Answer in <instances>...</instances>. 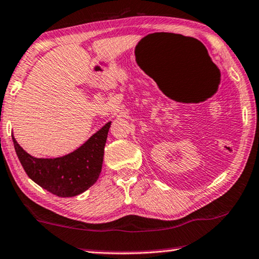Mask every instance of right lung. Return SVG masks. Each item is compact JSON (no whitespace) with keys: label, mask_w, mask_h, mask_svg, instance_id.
Listing matches in <instances>:
<instances>
[{"label":"right lung","mask_w":259,"mask_h":259,"mask_svg":"<svg viewBox=\"0 0 259 259\" xmlns=\"http://www.w3.org/2000/svg\"><path fill=\"white\" fill-rule=\"evenodd\" d=\"M108 122L78 149L55 158H39L22 149L12 135L16 155L32 180L52 194L70 198L84 193L98 180L102 171Z\"/></svg>","instance_id":"right-lung-1"}]
</instances>
